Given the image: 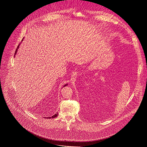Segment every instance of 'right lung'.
Returning <instances> with one entry per match:
<instances>
[{"instance_id":"add662e5","label":"right lung","mask_w":147,"mask_h":147,"mask_svg":"<svg viewBox=\"0 0 147 147\" xmlns=\"http://www.w3.org/2000/svg\"><path fill=\"white\" fill-rule=\"evenodd\" d=\"M19 45H18V48H18V47H19ZM17 49H16V52H15V55L16 54V52H17ZM67 84H66V85H65V86H67ZM64 86V87H65ZM57 115H58V114L57 113H56L55 115H53V116H52V117H47V119L48 118V119H51V118H55V117H56V116H57Z\"/></svg>"}]
</instances>
